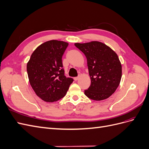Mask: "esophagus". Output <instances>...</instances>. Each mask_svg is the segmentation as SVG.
<instances>
[{
    "label": "esophagus",
    "instance_id": "1",
    "mask_svg": "<svg viewBox=\"0 0 149 149\" xmlns=\"http://www.w3.org/2000/svg\"><path fill=\"white\" fill-rule=\"evenodd\" d=\"M79 78V76H77V77H75V78H74V81H77Z\"/></svg>",
    "mask_w": 149,
    "mask_h": 149
}]
</instances>
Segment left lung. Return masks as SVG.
Returning a JSON list of instances; mask_svg holds the SVG:
<instances>
[{"label":"left lung","instance_id":"1","mask_svg":"<svg viewBox=\"0 0 149 149\" xmlns=\"http://www.w3.org/2000/svg\"><path fill=\"white\" fill-rule=\"evenodd\" d=\"M86 57L91 85L84 94L93 100L101 101L111 96L119 86L122 66L117 54L99 42L75 43Z\"/></svg>","mask_w":149,"mask_h":149}]
</instances>
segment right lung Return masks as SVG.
Instances as JSON below:
<instances>
[{"mask_svg": "<svg viewBox=\"0 0 149 149\" xmlns=\"http://www.w3.org/2000/svg\"><path fill=\"white\" fill-rule=\"evenodd\" d=\"M68 43L48 41L36 48L26 65L31 86L42 100L52 102L63 97L73 79L66 77L62 56Z\"/></svg>", "mask_w": 149, "mask_h": 149, "instance_id": "right-lung-1", "label": "right lung"}]
</instances>
